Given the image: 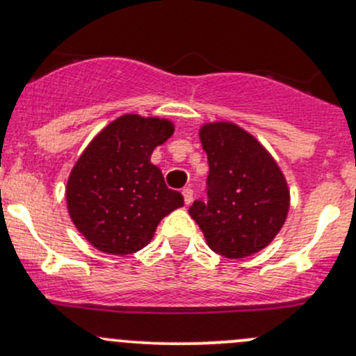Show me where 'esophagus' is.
<instances>
[{"mask_svg": "<svg viewBox=\"0 0 356 356\" xmlns=\"http://www.w3.org/2000/svg\"><path fill=\"white\" fill-rule=\"evenodd\" d=\"M182 196H184L186 204H191L194 199V191L191 189V187H184V189H182Z\"/></svg>", "mask_w": 356, "mask_h": 356, "instance_id": "34e87169", "label": "esophagus"}]
</instances>
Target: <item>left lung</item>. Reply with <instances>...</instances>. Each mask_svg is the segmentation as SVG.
<instances>
[{"label":"left lung","instance_id":"obj_1","mask_svg":"<svg viewBox=\"0 0 356 356\" xmlns=\"http://www.w3.org/2000/svg\"><path fill=\"white\" fill-rule=\"evenodd\" d=\"M208 154V202L189 214L213 252L245 259L272 243L286 222L291 191L279 163L259 140L232 121L201 124Z\"/></svg>","mask_w":356,"mask_h":356}]
</instances>
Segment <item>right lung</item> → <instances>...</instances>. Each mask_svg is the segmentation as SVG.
I'll use <instances>...</instances> for the list:
<instances>
[{
	"instance_id": "obj_1",
	"label": "right lung",
	"mask_w": 356,
	"mask_h": 356,
	"mask_svg": "<svg viewBox=\"0 0 356 356\" xmlns=\"http://www.w3.org/2000/svg\"><path fill=\"white\" fill-rule=\"evenodd\" d=\"M174 134L159 116L128 113L106 124L74 163L65 187L77 232L109 255H130L150 243L159 222L184 206L165 186L152 152Z\"/></svg>"
}]
</instances>
